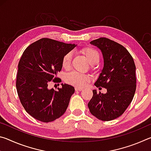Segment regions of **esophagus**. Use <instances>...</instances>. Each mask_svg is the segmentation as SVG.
Here are the masks:
<instances>
[{"label": "esophagus", "instance_id": "esophagus-1", "mask_svg": "<svg viewBox=\"0 0 151 151\" xmlns=\"http://www.w3.org/2000/svg\"><path fill=\"white\" fill-rule=\"evenodd\" d=\"M82 90H83V88H82L77 87V86H76V87H75V91H81Z\"/></svg>", "mask_w": 151, "mask_h": 151}]
</instances>
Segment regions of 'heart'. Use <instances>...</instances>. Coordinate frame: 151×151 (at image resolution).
Instances as JSON below:
<instances>
[{"label":"heart","mask_w":151,"mask_h":151,"mask_svg":"<svg viewBox=\"0 0 151 151\" xmlns=\"http://www.w3.org/2000/svg\"><path fill=\"white\" fill-rule=\"evenodd\" d=\"M81 52L85 56L88 63L91 65H95L99 61V55L94 48L92 47H85L81 50ZM72 54L68 52L63 56L62 58V66L68 69L70 67L71 60H72ZM90 81V77L86 75L78 73L77 72H71L67 74L65 76V82L68 84L76 86L77 87H83Z\"/></svg>","instance_id":"1"}]
</instances>
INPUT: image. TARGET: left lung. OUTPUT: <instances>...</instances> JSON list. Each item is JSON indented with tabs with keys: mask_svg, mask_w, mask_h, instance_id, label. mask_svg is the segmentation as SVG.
Instances as JSON below:
<instances>
[{
	"mask_svg": "<svg viewBox=\"0 0 151 151\" xmlns=\"http://www.w3.org/2000/svg\"><path fill=\"white\" fill-rule=\"evenodd\" d=\"M90 43L100 48L104 58L103 69L94 85L106 88L107 93L93 90L88 106L97 119L112 121L122 115L132 101L137 86L136 66L129 51L118 42L101 37Z\"/></svg>",
	"mask_w": 151,
	"mask_h": 151,
	"instance_id": "obj_1",
	"label": "left lung"
}]
</instances>
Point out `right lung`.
I'll return each instance as SVG.
<instances>
[{
    "instance_id": "obj_1",
    "label": "right lung",
    "mask_w": 151,
    "mask_h": 151,
    "mask_svg": "<svg viewBox=\"0 0 151 151\" xmlns=\"http://www.w3.org/2000/svg\"><path fill=\"white\" fill-rule=\"evenodd\" d=\"M75 45L42 38L30 45L18 65L16 86L22 106L30 116L44 122L58 119L65 113L73 86L62 84L58 91L49 89L50 82L60 83L57 75L62 69V58Z\"/></svg>"
}]
</instances>
